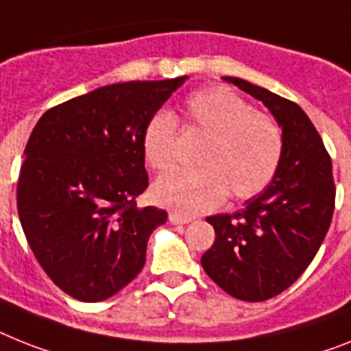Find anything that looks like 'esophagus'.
Returning <instances> with one entry per match:
<instances>
[{
    "mask_svg": "<svg viewBox=\"0 0 351 351\" xmlns=\"http://www.w3.org/2000/svg\"><path fill=\"white\" fill-rule=\"evenodd\" d=\"M169 221L170 224L173 226H182V224H188V222H192V219H190V217L179 215V213H170Z\"/></svg>",
    "mask_w": 351,
    "mask_h": 351,
    "instance_id": "obj_1",
    "label": "esophagus"
}]
</instances>
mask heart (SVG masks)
Wrapping results in <instances>:
<instances>
[{
    "instance_id": "b5f03b06",
    "label": "heart",
    "mask_w": 351,
    "mask_h": 351,
    "mask_svg": "<svg viewBox=\"0 0 351 351\" xmlns=\"http://www.w3.org/2000/svg\"><path fill=\"white\" fill-rule=\"evenodd\" d=\"M182 125L204 134L195 169H173L156 179L152 199L159 206L197 215L213 210L226 193L244 201L267 186L282 159V132L273 120L226 86L199 89L181 106ZM176 120L156 111L141 130V152L150 169L172 163Z\"/></svg>"
}]
</instances>
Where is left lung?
Returning <instances> with one entry per match:
<instances>
[{
  "label": "left lung",
  "mask_w": 351,
  "mask_h": 351,
  "mask_svg": "<svg viewBox=\"0 0 351 351\" xmlns=\"http://www.w3.org/2000/svg\"><path fill=\"white\" fill-rule=\"evenodd\" d=\"M260 100L282 129L274 178L233 215L208 217L215 242L202 269L230 296L265 301L278 296L314 260L332 222V159L314 123L298 104L237 77H222Z\"/></svg>",
  "instance_id": "left-lung-1"
}]
</instances>
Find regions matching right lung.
Instances as JSON below:
<instances>
[{
    "instance_id": "add662e5",
    "label": "right lung",
    "mask_w": 351,
    "mask_h": 351,
    "mask_svg": "<svg viewBox=\"0 0 351 351\" xmlns=\"http://www.w3.org/2000/svg\"><path fill=\"white\" fill-rule=\"evenodd\" d=\"M186 78L97 88L51 107L32 130L19 221L40 267L75 300H107L143 269L169 215L134 202L149 186L141 130Z\"/></svg>"
}]
</instances>
